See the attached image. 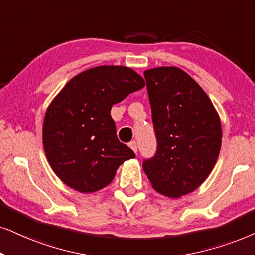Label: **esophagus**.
I'll use <instances>...</instances> for the list:
<instances>
[{
	"label": "esophagus",
	"mask_w": 255,
	"mask_h": 255,
	"mask_svg": "<svg viewBox=\"0 0 255 255\" xmlns=\"http://www.w3.org/2000/svg\"><path fill=\"white\" fill-rule=\"evenodd\" d=\"M129 147L135 151V153H136V151H137V144H136V142H135V141H131V142H129Z\"/></svg>",
	"instance_id": "34e87169"
}]
</instances>
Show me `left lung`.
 <instances>
[{
	"label": "left lung",
	"instance_id": "left-lung-1",
	"mask_svg": "<svg viewBox=\"0 0 255 255\" xmlns=\"http://www.w3.org/2000/svg\"><path fill=\"white\" fill-rule=\"evenodd\" d=\"M155 155L142 163L153 188L169 198L195 191L207 179L221 148V122L204 89L178 67L143 73Z\"/></svg>",
	"mask_w": 255,
	"mask_h": 255
}]
</instances>
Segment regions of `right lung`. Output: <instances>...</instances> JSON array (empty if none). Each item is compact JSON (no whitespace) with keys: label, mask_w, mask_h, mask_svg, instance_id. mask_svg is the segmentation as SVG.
Wrapping results in <instances>:
<instances>
[{"label":"right lung","mask_w":255,"mask_h":255,"mask_svg":"<svg viewBox=\"0 0 255 255\" xmlns=\"http://www.w3.org/2000/svg\"><path fill=\"white\" fill-rule=\"evenodd\" d=\"M144 87L124 66H100L74 76L47 108L42 130L46 156L61 181L81 193L108 186L119 166L135 157L117 136L112 106Z\"/></svg>","instance_id":"right-lung-1"}]
</instances>
